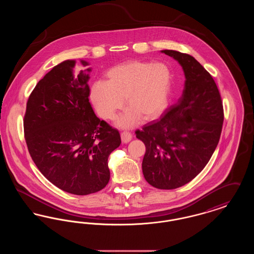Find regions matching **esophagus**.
Returning <instances> with one entry per match:
<instances>
[{"label":"esophagus","mask_w":254,"mask_h":254,"mask_svg":"<svg viewBox=\"0 0 254 254\" xmlns=\"http://www.w3.org/2000/svg\"><path fill=\"white\" fill-rule=\"evenodd\" d=\"M121 139L123 143L127 144V143H128V142H130V141H131V139H132V135H131V133L130 132L124 131V132L121 133Z\"/></svg>","instance_id":"1"}]
</instances>
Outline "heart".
<instances>
[{"mask_svg": "<svg viewBox=\"0 0 254 254\" xmlns=\"http://www.w3.org/2000/svg\"><path fill=\"white\" fill-rule=\"evenodd\" d=\"M108 78L107 83L98 81L91 85L90 99L98 115L105 120L115 118L126 99L129 108L117 118L118 127H134L142 116L155 118L169 105L172 75L165 64L128 62L110 69Z\"/></svg>", "mask_w": 254, "mask_h": 254, "instance_id": "b5f03b06", "label": "heart"}]
</instances>
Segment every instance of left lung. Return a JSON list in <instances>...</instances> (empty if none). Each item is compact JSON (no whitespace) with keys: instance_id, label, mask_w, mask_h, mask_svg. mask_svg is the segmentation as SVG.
Here are the masks:
<instances>
[{"instance_id":"left-lung-1","label":"left lung","mask_w":254,"mask_h":254,"mask_svg":"<svg viewBox=\"0 0 254 254\" xmlns=\"http://www.w3.org/2000/svg\"><path fill=\"white\" fill-rule=\"evenodd\" d=\"M161 52L180 64L186 77L183 94L159 120L135 133L145 145L142 169L146 182L174 190L208 163L221 136L224 110L217 85L198 61L175 50Z\"/></svg>"}]
</instances>
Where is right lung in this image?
<instances>
[{"label":"right lung","mask_w":254,"mask_h":254,"mask_svg":"<svg viewBox=\"0 0 254 254\" xmlns=\"http://www.w3.org/2000/svg\"><path fill=\"white\" fill-rule=\"evenodd\" d=\"M75 64L64 61L39 81L26 104L24 138L49 182L68 193L87 195L108 185V159L121 137L97 117L89 103L91 68L75 72Z\"/></svg>","instance_id":"right-lung-1"}]
</instances>
